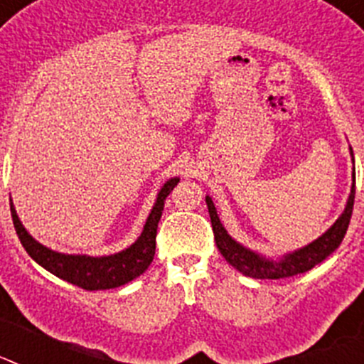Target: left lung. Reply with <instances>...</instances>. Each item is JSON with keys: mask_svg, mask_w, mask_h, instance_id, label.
I'll use <instances>...</instances> for the list:
<instances>
[{"mask_svg": "<svg viewBox=\"0 0 364 364\" xmlns=\"http://www.w3.org/2000/svg\"><path fill=\"white\" fill-rule=\"evenodd\" d=\"M353 180H355V175H353ZM353 197H355V186H352V191H350L345 211L337 218L336 224L323 237H319V239L314 240L311 244L304 246L302 250L288 253L279 262L264 259V257L257 255V253L250 252V250H246V247L235 242L230 235H228V231L224 230V226L220 224V218H218L217 210H215V205L210 197H205V204H208V210H210L211 228H213L215 242H217L218 252L222 253V257L233 268H237L240 273L253 279H288L315 268L330 253H333L339 247V244L345 239L346 230H348L350 218H352Z\"/></svg>", "mask_w": 364, "mask_h": 364, "instance_id": "8db88e82", "label": "left lung"}]
</instances>
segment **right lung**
Here are the masks:
<instances>
[{
    "label": "right lung",
    "mask_w": 364,
    "mask_h": 364,
    "mask_svg": "<svg viewBox=\"0 0 364 364\" xmlns=\"http://www.w3.org/2000/svg\"><path fill=\"white\" fill-rule=\"evenodd\" d=\"M176 184H178V178H171L167 180L164 188L160 189L159 198L147 217L140 239L124 252L109 257L65 255V253L53 252L49 247L41 246L27 233L11 202L12 222H14L16 233L23 244L25 252L47 272L70 282V284L80 286L87 291L111 290V288H118V286L136 279L138 275H142L147 266L153 262L154 247H156V228H159V220L162 217L164 202Z\"/></svg>",
    "instance_id": "right-lung-1"
}]
</instances>
